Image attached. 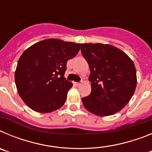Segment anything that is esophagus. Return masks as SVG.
Listing matches in <instances>:
<instances>
[{
	"label": "esophagus",
	"instance_id": "obj_1",
	"mask_svg": "<svg viewBox=\"0 0 152 152\" xmlns=\"http://www.w3.org/2000/svg\"><path fill=\"white\" fill-rule=\"evenodd\" d=\"M74 84H75V85H76V86H80V83H79V82H75Z\"/></svg>",
	"mask_w": 152,
	"mask_h": 152
}]
</instances>
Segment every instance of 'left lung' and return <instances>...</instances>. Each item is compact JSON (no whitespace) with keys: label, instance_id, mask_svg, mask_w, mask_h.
Here are the masks:
<instances>
[{"label":"left lung","instance_id":"1","mask_svg":"<svg viewBox=\"0 0 152 152\" xmlns=\"http://www.w3.org/2000/svg\"><path fill=\"white\" fill-rule=\"evenodd\" d=\"M83 56L89 64L91 93L82 98L91 113L111 116L123 110L135 93L136 70L124 52L110 44H80Z\"/></svg>","mask_w":152,"mask_h":152}]
</instances>
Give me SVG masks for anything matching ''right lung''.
Instances as JSON below:
<instances>
[{"mask_svg": "<svg viewBox=\"0 0 152 152\" xmlns=\"http://www.w3.org/2000/svg\"><path fill=\"white\" fill-rule=\"evenodd\" d=\"M79 43L47 39L23 52L15 71L17 92L33 110L48 113L64 105L72 83L64 77L67 61L77 56Z\"/></svg>", "mask_w": 152, "mask_h": 152, "instance_id": "1", "label": "right lung"}]
</instances>
